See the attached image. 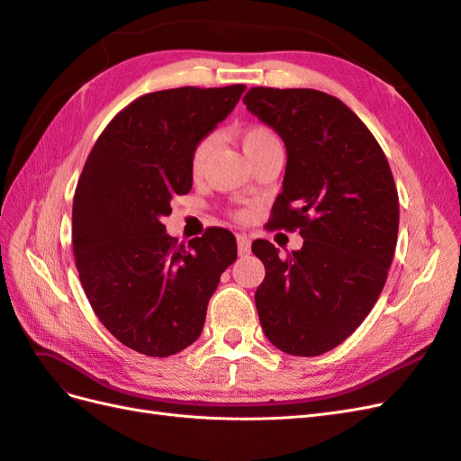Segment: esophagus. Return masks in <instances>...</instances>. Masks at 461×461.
<instances>
[{
  "mask_svg": "<svg viewBox=\"0 0 461 461\" xmlns=\"http://www.w3.org/2000/svg\"><path fill=\"white\" fill-rule=\"evenodd\" d=\"M236 244H239V256L249 254V248H252V244H249V239L246 234H236Z\"/></svg>",
  "mask_w": 461,
  "mask_h": 461,
  "instance_id": "esophagus-1",
  "label": "esophagus"
}]
</instances>
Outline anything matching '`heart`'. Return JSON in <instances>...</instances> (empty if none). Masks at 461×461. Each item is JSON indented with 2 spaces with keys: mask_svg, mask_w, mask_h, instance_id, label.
I'll return each instance as SVG.
<instances>
[{
  "mask_svg": "<svg viewBox=\"0 0 461 461\" xmlns=\"http://www.w3.org/2000/svg\"><path fill=\"white\" fill-rule=\"evenodd\" d=\"M240 140H242V148H244L246 156L252 158L256 151H259L261 148H265L271 142H276L278 138L275 136V132L271 129L261 127V124H254V127H248L242 131ZM215 144H217V134L209 132V134L202 136L198 144L194 146L192 158H190V167H192L194 175H200L205 169L207 159H209V156H212Z\"/></svg>",
  "mask_w": 461,
  "mask_h": 461,
  "instance_id": "heart-1",
  "label": "heart"
}]
</instances>
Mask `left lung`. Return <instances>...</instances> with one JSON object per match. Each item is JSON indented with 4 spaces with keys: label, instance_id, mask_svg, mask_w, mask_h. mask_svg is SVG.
<instances>
[{
    "label": "left lung",
    "instance_id": "left-lung-1",
    "mask_svg": "<svg viewBox=\"0 0 461 461\" xmlns=\"http://www.w3.org/2000/svg\"><path fill=\"white\" fill-rule=\"evenodd\" d=\"M244 104L286 148L273 225L303 239L286 258L267 240L252 244L265 265L259 323L278 350L321 356L364 323L386 283L400 222L394 178L379 142L339 97L256 86Z\"/></svg>",
    "mask_w": 461,
    "mask_h": 461
}]
</instances>
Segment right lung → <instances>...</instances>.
<instances>
[{
    "instance_id": "1",
    "label": "right lung",
    "mask_w": 461,
    "mask_h": 461,
    "mask_svg": "<svg viewBox=\"0 0 461 461\" xmlns=\"http://www.w3.org/2000/svg\"><path fill=\"white\" fill-rule=\"evenodd\" d=\"M244 85L140 95L97 138L73 202V252L94 313L132 350L167 357L198 340L221 273L236 259L227 229L176 246L173 196L192 188V149L239 104Z\"/></svg>"
}]
</instances>
